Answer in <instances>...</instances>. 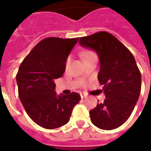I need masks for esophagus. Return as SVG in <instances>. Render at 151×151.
Instances as JSON below:
<instances>
[{
	"mask_svg": "<svg viewBox=\"0 0 151 151\" xmlns=\"http://www.w3.org/2000/svg\"><path fill=\"white\" fill-rule=\"evenodd\" d=\"M81 98L82 99H84V98H86V95H85V94H82V93H81Z\"/></svg>",
	"mask_w": 151,
	"mask_h": 151,
	"instance_id": "esophagus-1",
	"label": "esophagus"
}]
</instances>
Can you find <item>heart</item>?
<instances>
[{
    "mask_svg": "<svg viewBox=\"0 0 151 151\" xmlns=\"http://www.w3.org/2000/svg\"><path fill=\"white\" fill-rule=\"evenodd\" d=\"M93 53L94 52H91V51H85V52H82L81 56H82V58L84 59L85 57L90 56V55H91V54H93ZM69 62H70V56H69V57L67 58V60H66V61H65V68L66 69L68 68V66H69Z\"/></svg>",
    "mask_w": 151,
    "mask_h": 151,
    "instance_id": "obj_1",
    "label": "heart"
}]
</instances>
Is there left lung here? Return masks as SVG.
Instances as JSON below:
<instances>
[{"mask_svg": "<svg viewBox=\"0 0 151 151\" xmlns=\"http://www.w3.org/2000/svg\"><path fill=\"white\" fill-rule=\"evenodd\" d=\"M79 43L97 52L98 80L105 100L90 111L91 120L101 129H115L126 121L139 98L142 76L129 50L106 31L82 37Z\"/></svg>", "mask_w": 151, "mask_h": 151, "instance_id": "1", "label": "left lung"}]
</instances>
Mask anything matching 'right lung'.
Wrapping results in <instances>:
<instances>
[{
    "instance_id": "right-lung-1",
    "label": "right lung",
    "mask_w": 151,
    "mask_h": 151,
    "mask_svg": "<svg viewBox=\"0 0 151 151\" xmlns=\"http://www.w3.org/2000/svg\"><path fill=\"white\" fill-rule=\"evenodd\" d=\"M78 40L45 38L19 66L16 80L20 100L31 120L44 129H54L68 123L81 99L76 92L57 95L54 82L63 76L67 57Z\"/></svg>"
}]
</instances>
